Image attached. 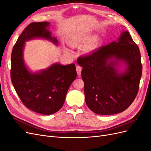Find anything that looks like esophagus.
Returning a JSON list of instances; mask_svg holds the SVG:
<instances>
[{"instance_id":"esophagus-1","label":"esophagus","mask_w":151,"mask_h":151,"mask_svg":"<svg viewBox=\"0 0 151 151\" xmlns=\"http://www.w3.org/2000/svg\"><path fill=\"white\" fill-rule=\"evenodd\" d=\"M76 70H77V74H78L79 76H80L81 74V71H82L81 67H80L79 65H77L76 66Z\"/></svg>"}]
</instances>
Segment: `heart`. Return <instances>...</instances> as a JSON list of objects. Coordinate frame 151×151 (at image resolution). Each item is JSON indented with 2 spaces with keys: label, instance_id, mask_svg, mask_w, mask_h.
<instances>
[{
  "label": "heart",
  "instance_id": "1",
  "mask_svg": "<svg viewBox=\"0 0 151 151\" xmlns=\"http://www.w3.org/2000/svg\"><path fill=\"white\" fill-rule=\"evenodd\" d=\"M88 39L86 36H84V35H77L74 38V42H82L83 41H85ZM96 41H93V42H90L88 45H86V50H93L96 47Z\"/></svg>",
  "mask_w": 151,
  "mask_h": 151
}]
</instances>
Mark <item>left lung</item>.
Returning <instances> with one entry per match:
<instances>
[{"mask_svg":"<svg viewBox=\"0 0 151 151\" xmlns=\"http://www.w3.org/2000/svg\"><path fill=\"white\" fill-rule=\"evenodd\" d=\"M113 58L115 62L108 60ZM117 60L123 61L126 70L118 73ZM77 63L83 67L87 106L98 115H114L125 111L138 93L142 71L140 52L127 31L117 42L100 47L91 54L79 57Z\"/></svg>","mask_w":151,"mask_h":151,"instance_id":"left-lung-1","label":"left lung"}]
</instances>
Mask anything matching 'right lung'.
<instances>
[{"instance_id": "obj_1", "label": "right lung", "mask_w": 151, "mask_h": 151, "mask_svg": "<svg viewBox=\"0 0 151 151\" xmlns=\"http://www.w3.org/2000/svg\"><path fill=\"white\" fill-rule=\"evenodd\" d=\"M48 22H32L18 38L11 53V78L17 95L25 106L43 115H51L64 103L67 91L76 77L74 63H58L38 73H31L24 64L22 52L25 42L42 38L58 44L47 28Z\"/></svg>"}]
</instances>
